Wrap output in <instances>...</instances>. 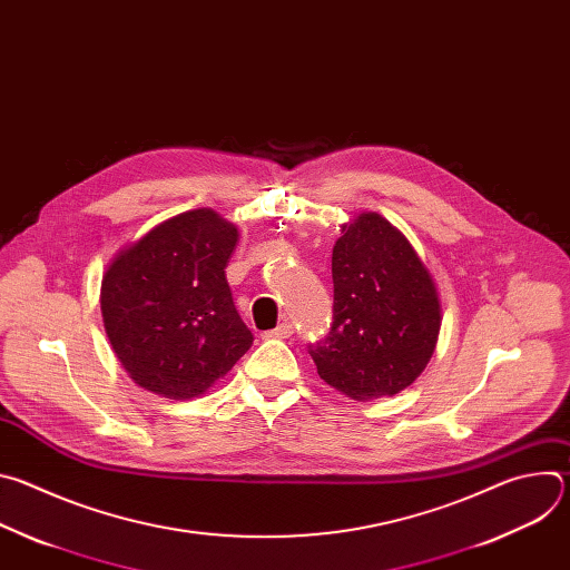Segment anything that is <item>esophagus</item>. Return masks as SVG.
Segmentation results:
<instances>
[{"mask_svg":"<svg viewBox=\"0 0 570 570\" xmlns=\"http://www.w3.org/2000/svg\"><path fill=\"white\" fill-rule=\"evenodd\" d=\"M291 336H293V324L291 322H282L279 327L264 334V338H291Z\"/></svg>","mask_w":570,"mask_h":570,"instance_id":"1","label":"esophagus"}]
</instances>
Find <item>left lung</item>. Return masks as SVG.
Segmentation results:
<instances>
[{"mask_svg": "<svg viewBox=\"0 0 570 570\" xmlns=\"http://www.w3.org/2000/svg\"><path fill=\"white\" fill-rule=\"evenodd\" d=\"M341 232L332 255V332L308 354L338 392L356 401L392 396L435 352L438 288L409 238L376 212L354 216Z\"/></svg>", "mask_w": 570, "mask_h": 570, "instance_id": "1", "label": "left lung"}]
</instances>
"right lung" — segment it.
<instances>
[{"label": "right lung", "mask_w": 570, "mask_h": 570, "mask_svg": "<svg viewBox=\"0 0 570 570\" xmlns=\"http://www.w3.org/2000/svg\"><path fill=\"white\" fill-rule=\"evenodd\" d=\"M238 229L214 209L183 212L121 248L101 282L110 345L144 390L194 399L253 345L225 277Z\"/></svg>", "instance_id": "obj_1"}]
</instances>
